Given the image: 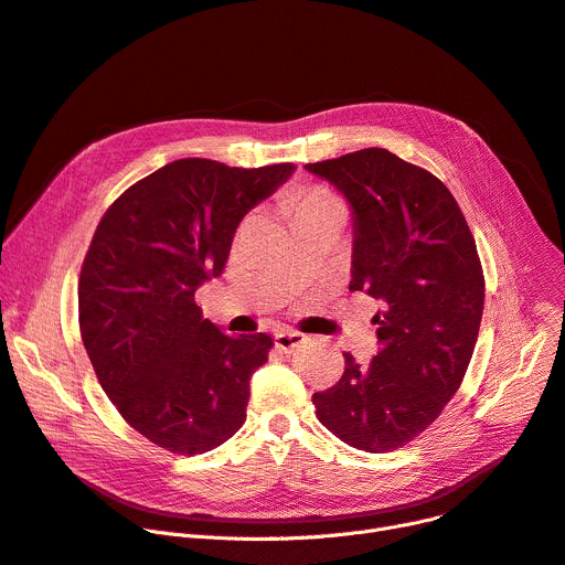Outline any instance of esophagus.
Returning a JSON list of instances; mask_svg holds the SVG:
<instances>
[{
  "mask_svg": "<svg viewBox=\"0 0 565 565\" xmlns=\"http://www.w3.org/2000/svg\"><path fill=\"white\" fill-rule=\"evenodd\" d=\"M274 340H276V347H278V349L291 351L294 347L306 342V335L298 333V330H278V333L274 335Z\"/></svg>",
  "mask_w": 565,
  "mask_h": 565,
  "instance_id": "esophagus-1",
  "label": "esophagus"
}]
</instances>
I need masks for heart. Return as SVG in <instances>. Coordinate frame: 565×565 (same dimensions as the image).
Returning <instances> with one entry per match:
<instances>
[{
  "instance_id": "heart-1",
  "label": "heart",
  "mask_w": 565,
  "mask_h": 565,
  "mask_svg": "<svg viewBox=\"0 0 565 565\" xmlns=\"http://www.w3.org/2000/svg\"><path fill=\"white\" fill-rule=\"evenodd\" d=\"M328 205H340L338 195L333 191L326 189V186H319V184L308 186L296 198V216L303 214V212H310V210L328 207Z\"/></svg>"
}]
</instances>
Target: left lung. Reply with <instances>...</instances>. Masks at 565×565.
Here are the masks:
<instances>
[{"mask_svg":"<svg viewBox=\"0 0 565 565\" xmlns=\"http://www.w3.org/2000/svg\"><path fill=\"white\" fill-rule=\"evenodd\" d=\"M306 169L353 210L349 289L383 303L381 351L367 367L344 353L342 379L312 394L317 417L355 449H399L438 419L472 360L486 287L475 237L451 191L390 150Z\"/></svg>","mask_w":565,"mask_h":565,"instance_id":"8db88e82","label":"left lung"}]
</instances>
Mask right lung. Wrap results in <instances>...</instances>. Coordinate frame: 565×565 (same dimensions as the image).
Masks as SVG:
<instances>
[{
  "label": "right lung",
  "instance_id": "obj_1",
  "mask_svg": "<svg viewBox=\"0 0 565 565\" xmlns=\"http://www.w3.org/2000/svg\"><path fill=\"white\" fill-rule=\"evenodd\" d=\"M294 163L178 159L131 184L97 223L79 274V330L122 419L166 451L205 454L242 428L267 333L232 338L195 306L242 218Z\"/></svg>",
  "mask_w": 565,
  "mask_h": 565
}]
</instances>
